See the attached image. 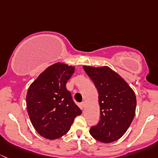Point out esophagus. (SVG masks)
Segmentation results:
<instances>
[{"mask_svg": "<svg viewBox=\"0 0 158 158\" xmlns=\"http://www.w3.org/2000/svg\"><path fill=\"white\" fill-rule=\"evenodd\" d=\"M81 108H84V107H85V106H86V103H85V101H83L82 103H81Z\"/></svg>", "mask_w": 158, "mask_h": 158, "instance_id": "obj_1", "label": "esophagus"}]
</instances>
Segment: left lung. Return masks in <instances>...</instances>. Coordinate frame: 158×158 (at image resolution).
<instances>
[{
    "instance_id": "1",
    "label": "left lung",
    "mask_w": 158,
    "mask_h": 158,
    "mask_svg": "<svg viewBox=\"0 0 158 158\" xmlns=\"http://www.w3.org/2000/svg\"><path fill=\"white\" fill-rule=\"evenodd\" d=\"M99 94L100 119L91 127L95 139L111 143L119 139L131 125L136 109L134 90L119 74L108 66H83Z\"/></svg>"
}]
</instances>
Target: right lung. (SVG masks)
Segmentation results:
<instances>
[{"label":"right lung","instance_id":"1","mask_svg":"<svg viewBox=\"0 0 158 158\" xmlns=\"http://www.w3.org/2000/svg\"><path fill=\"white\" fill-rule=\"evenodd\" d=\"M75 67L57 62L48 66L30 84L27 94V113L37 132L55 140L65 135L74 118L81 114L66 84Z\"/></svg>","mask_w":158,"mask_h":158}]
</instances>
